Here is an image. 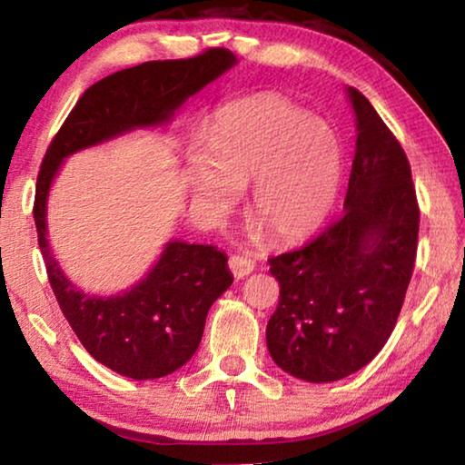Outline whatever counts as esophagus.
Segmentation results:
<instances>
[{
  "mask_svg": "<svg viewBox=\"0 0 465 465\" xmlns=\"http://www.w3.org/2000/svg\"><path fill=\"white\" fill-rule=\"evenodd\" d=\"M227 266H230V271L235 279H243V277H248L252 271H254V261L243 254H233V256H230V262H227Z\"/></svg>",
  "mask_w": 465,
  "mask_h": 465,
  "instance_id": "obj_1",
  "label": "esophagus"
}]
</instances>
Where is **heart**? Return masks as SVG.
I'll list each match as a JSON object with an SVG mask.
<instances>
[{"instance_id": "b5f03b06", "label": "heart", "mask_w": 465, "mask_h": 465, "mask_svg": "<svg viewBox=\"0 0 465 465\" xmlns=\"http://www.w3.org/2000/svg\"><path fill=\"white\" fill-rule=\"evenodd\" d=\"M250 184V217L274 242L302 240L324 223L342 180L334 129L277 94L235 100L213 114L194 149L188 184L213 211Z\"/></svg>"}]
</instances>
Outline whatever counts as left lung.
Here are the masks:
<instances>
[{
	"mask_svg": "<svg viewBox=\"0 0 465 465\" xmlns=\"http://www.w3.org/2000/svg\"><path fill=\"white\" fill-rule=\"evenodd\" d=\"M349 96L359 133L344 213L305 246L269 258L281 285L269 352L282 371L312 383L342 380L383 349L419 246L411 162L371 102L357 88Z\"/></svg>",
	"mask_w": 465,
	"mask_h": 465,
	"instance_id": "1",
	"label": "left lung"
}]
</instances>
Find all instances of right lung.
<instances>
[{
    "label": "right lung",
    "instance_id": "add662e5",
    "mask_svg": "<svg viewBox=\"0 0 465 465\" xmlns=\"http://www.w3.org/2000/svg\"><path fill=\"white\" fill-rule=\"evenodd\" d=\"M233 63L230 51L207 49L196 57L147 61L108 75L82 94L43 157L33 213L51 289L84 349L131 380H157L194 355L209 308L233 281L227 256L215 246L170 242L147 277L127 293L85 295L51 254L46 194L63 157L124 131L170 121L188 96Z\"/></svg>",
    "mask_w": 465,
    "mask_h": 465
}]
</instances>
